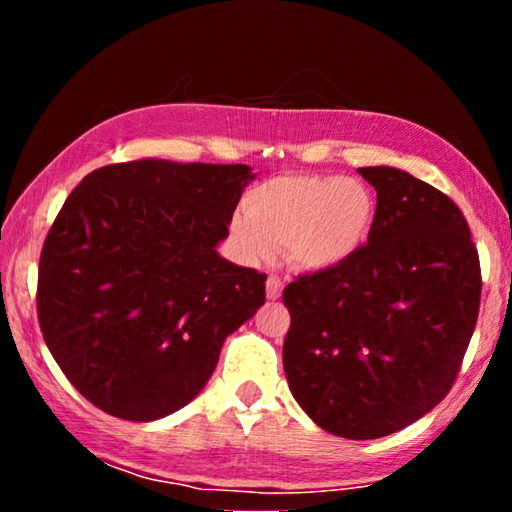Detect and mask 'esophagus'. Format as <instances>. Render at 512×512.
Segmentation results:
<instances>
[{
  "label": "esophagus",
  "instance_id": "esophagus-1",
  "mask_svg": "<svg viewBox=\"0 0 512 512\" xmlns=\"http://www.w3.org/2000/svg\"><path fill=\"white\" fill-rule=\"evenodd\" d=\"M280 296H282V282H280V277L271 275V277H268V282H266V298H268V300H277Z\"/></svg>",
  "mask_w": 512,
  "mask_h": 512
}]
</instances>
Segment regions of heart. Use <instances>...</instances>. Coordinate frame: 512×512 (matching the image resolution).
<instances>
[{"label": "heart", "mask_w": 512, "mask_h": 512, "mask_svg": "<svg viewBox=\"0 0 512 512\" xmlns=\"http://www.w3.org/2000/svg\"><path fill=\"white\" fill-rule=\"evenodd\" d=\"M375 210L370 187L357 178L280 176L248 194L230 230L250 262L268 259L284 244L291 262L329 271L366 244Z\"/></svg>", "instance_id": "b5f03b06"}]
</instances>
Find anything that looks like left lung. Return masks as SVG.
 I'll use <instances>...</instances> for the list:
<instances>
[{
  "label": "left lung",
  "instance_id": "1",
  "mask_svg": "<svg viewBox=\"0 0 512 512\" xmlns=\"http://www.w3.org/2000/svg\"><path fill=\"white\" fill-rule=\"evenodd\" d=\"M359 173L377 192L368 244L284 289L282 361L320 429L372 440L449 393L479 316L481 268L452 198L395 167Z\"/></svg>",
  "mask_w": 512,
  "mask_h": 512
}]
</instances>
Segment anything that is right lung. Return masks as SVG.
Segmentation results:
<instances>
[{
  "label": "right lung",
  "instance_id": "obj_1",
  "mask_svg": "<svg viewBox=\"0 0 512 512\" xmlns=\"http://www.w3.org/2000/svg\"><path fill=\"white\" fill-rule=\"evenodd\" d=\"M248 164L137 160L92 171L45 239L38 320L85 400L153 422L203 391L266 275L219 255Z\"/></svg>",
  "mask_w": 512,
  "mask_h": 512
}]
</instances>
